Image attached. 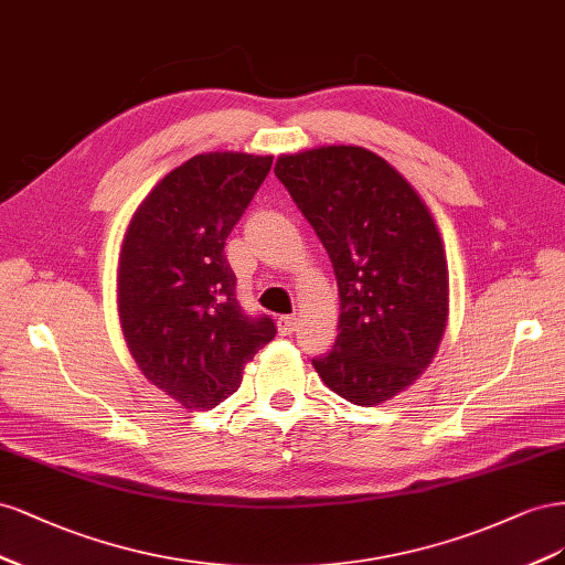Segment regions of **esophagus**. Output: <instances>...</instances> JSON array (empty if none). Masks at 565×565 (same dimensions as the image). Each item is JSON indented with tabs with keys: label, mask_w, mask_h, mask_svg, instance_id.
Here are the masks:
<instances>
[{
	"label": "esophagus",
	"mask_w": 565,
	"mask_h": 565,
	"mask_svg": "<svg viewBox=\"0 0 565 565\" xmlns=\"http://www.w3.org/2000/svg\"><path fill=\"white\" fill-rule=\"evenodd\" d=\"M277 329L281 335H291L298 329V319L296 317H279Z\"/></svg>",
	"instance_id": "obj_1"
}]
</instances>
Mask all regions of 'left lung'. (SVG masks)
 Returning a JSON list of instances; mask_svg holds the SVG:
<instances>
[{"label": "left lung", "instance_id": "8db88e82", "mask_svg": "<svg viewBox=\"0 0 565 565\" xmlns=\"http://www.w3.org/2000/svg\"><path fill=\"white\" fill-rule=\"evenodd\" d=\"M274 174L338 281V338L312 360L317 374L352 405H381L424 374L443 341L449 271L438 224L405 177L362 147L284 153Z\"/></svg>", "mask_w": 565, "mask_h": 565}]
</instances>
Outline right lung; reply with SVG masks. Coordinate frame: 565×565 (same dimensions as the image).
Segmentation results:
<instances>
[{"instance_id":"right-lung-1","label":"right lung","mask_w":565,"mask_h":565,"mask_svg":"<svg viewBox=\"0 0 565 565\" xmlns=\"http://www.w3.org/2000/svg\"><path fill=\"white\" fill-rule=\"evenodd\" d=\"M271 156L213 151L168 172L135 211L118 260V315L141 374L184 409L236 393L277 327L248 317L224 257Z\"/></svg>"}]
</instances>
